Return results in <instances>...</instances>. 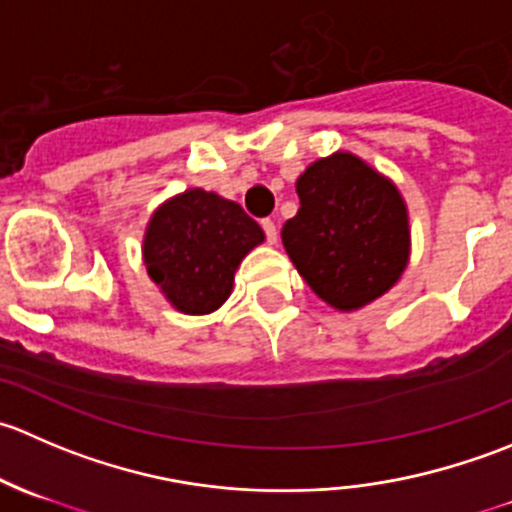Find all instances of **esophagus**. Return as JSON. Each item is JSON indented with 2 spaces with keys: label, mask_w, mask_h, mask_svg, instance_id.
<instances>
[{
  "label": "esophagus",
  "mask_w": 512,
  "mask_h": 512,
  "mask_svg": "<svg viewBox=\"0 0 512 512\" xmlns=\"http://www.w3.org/2000/svg\"><path fill=\"white\" fill-rule=\"evenodd\" d=\"M262 230H265V237H267V242H277V227H275V223H272V220H262Z\"/></svg>",
  "instance_id": "esophagus-1"
}]
</instances>
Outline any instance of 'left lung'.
<instances>
[{
  "mask_svg": "<svg viewBox=\"0 0 512 512\" xmlns=\"http://www.w3.org/2000/svg\"><path fill=\"white\" fill-rule=\"evenodd\" d=\"M297 195L282 242L324 302L349 312L394 287L409 260V220L394 183L334 153L299 175Z\"/></svg>",
  "mask_w": 512,
  "mask_h": 512,
  "instance_id": "1",
  "label": "left lung"
}]
</instances>
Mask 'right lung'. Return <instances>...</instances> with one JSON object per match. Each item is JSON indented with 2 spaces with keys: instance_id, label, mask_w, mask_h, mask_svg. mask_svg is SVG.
<instances>
[{
  "instance_id": "obj_1",
  "label": "right lung",
  "mask_w": 512,
  "mask_h": 512,
  "mask_svg": "<svg viewBox=\"0 0 512 512\" xmlns=\"http://www.w3.org/2000/svg\"><path fill=\"white\" fill-rule=\"evenodd\" d=\"M265 240L237 203L188 190L153 215L146 232L148 275L185 314H208L230 297L242 257Z\"/></svg>"
}]
</instances>
